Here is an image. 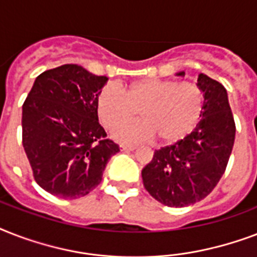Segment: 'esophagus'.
<instances>
[{
	"label": "esophagus",
	"instance_id": "esophagus-1",
	"mask_svg": "<svg viewBox=\"0 0 257 257\" xmlns=\"http://www.w3.org/2000/svg\"><path fill=\"white\" fill-rule=\"evenodd\" d=\"M135 145H120V151H135Z\"/></svg>",
	"mask_w": 257,
	"mask_h": 257
}]
</instances>
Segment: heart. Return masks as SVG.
Listing matches in <instances>:
<instances>
[{
    "label": "heart",
    "mask_w": 257,
    "mask_h": 257,
    "mask_svg": "<svg viewBox=\"0 0 257 257\" xmlns=\"http://www.w3.org/2000/svg\"><path fill=\"white\" fill-rule=\"evenodd\" d=\"M204 108L201 89L193 82L145 78L120 89L108 85L97 97V113L105 128L114 129L130 122L139 110L142 121L116 129L120 143L152 140L175 143L199 122Z\"/></svg>",
    "instance_id": "heart-1"
}]
</instances>
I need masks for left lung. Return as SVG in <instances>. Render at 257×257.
<instances>
[{
    "label": "left lung",
    "mask_w": 257,
    "mask_h": 257,
    "mask_svg": "<svg viewBox=\"0 0 257 257\" xmlns=\"http://www.w3.org/2000/svg\"><path fill=\"white\" fill-rule=\"evenodd\" d=\"M197 86L204 93L200 122L183 140L155 151L141 171L149 195L168 207H187L207 197L225 172L235 143L225 88L204 73L199 74Z\"/></svg>",
    "instance_id": "8db88e82"
}]
</instances>
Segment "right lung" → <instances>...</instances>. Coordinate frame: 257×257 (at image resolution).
Masks as SVG:
<instances>
[{
    "label": "right lung",
    "instance_id": "add662e5",
    "mask_svg": "<svg viewBox=\"0 0 257 257\" xmlns=\"http://www.w3.org/2000/svg\"><path fill=\"white\" fill-rule=\"evenodd\" d=\"M106 81L65 64L40 74L22 105V145L36 183L50 195H88L120 152L98 122L97 97Z\"/></svg>",
    "mask_w": 257,
    "mask_h": 257
}]
</instances>
